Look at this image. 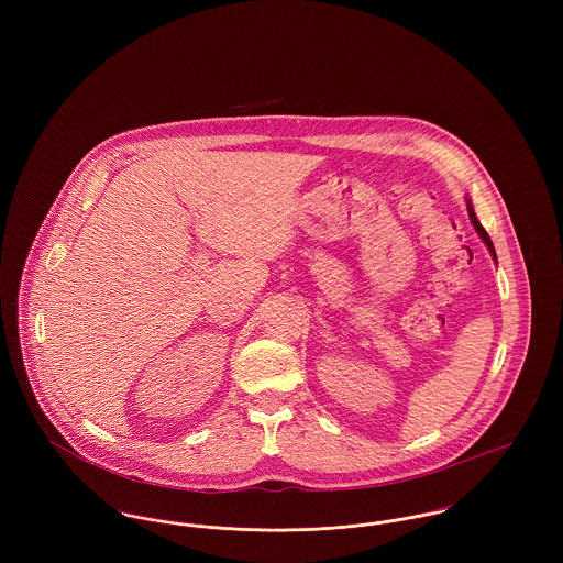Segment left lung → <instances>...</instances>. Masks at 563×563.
I'll use <instances>...</instances> for the list:
<instances>
[{
	"label": "left lung",
	"instance_id": "1",
	"mask_svg": "<svg viewBox=\"0 0 563 563\" xmlns=\"http://www.w3.org/2000/svg\"><path fill=\"white\" fill-rule=\"evenodd\" d=\"M468 217H471V221H473V225H475V230H477V234L482 236V241L485 242V246L489 249V253H492V257L496 260V251H494V244L489 241V236H487V232L483 230L482 223H479V219H477V214H475V210H473V203L468 201Z\"/></svg>",
	"mask_w": 563,
	"mask_h": 563
}]
</instances>
